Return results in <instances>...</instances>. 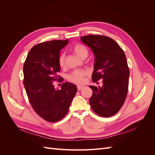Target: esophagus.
<instances>
[{
  "mask_svg": "<svg viewBox=\"0 0 155 155\" xmlns=\"http://www.w3.org/2000/svg\"><path fill=\"white\" fill-rule=\"evenodd\" d=\"M83 86H81V85H78L77 86V88H78V91H80V90H81L82 88H83Z\"/></svg>",
  "mask_w": 155,
  "mask_h": 155,
  "instance_id": "obj_1",
  "label": "esophagus"
}]
</instances>
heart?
I'll use <instances>...</instances> for the list:
<instances>
[{"instance_id":"obj_1","label":"heart","mask_w":155,"mask_h":155,"mask_svg":"<svg viewBox=\"0 0 155 155\" xmlns=\"http://www.w3.org/2000/svg\"><path fill=\"white\" fill-rule=\"evenodd\" d=\"M74 52L76 54L78 57L82 58L84 55H88V50L85 46L81 44H77L74 45L72 48ZM64 55L61 54L59 57L58 63L61 67H63L64 65ZM87 72L84 70H76L70 73L67 79L70 81L74 83H81L83 81V77L86 76Z\"/></svg>"}]
</instances>
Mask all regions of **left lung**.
I'll return each instance as SVG.
<instances>
[{
  "label": "left lung",
  "mask_w": 155,
  "mask_h": 155,
  "mask_svg": "<svg viewBox=\"0 0 155 155\" xmlns=\"http://www.w3.org/2000/svg\"><path fill=\"white\" fill-rule=\"evenodd\" d=\"M81 41L94 54L92 79H103V86L91 85L93 94L90 102L92 109L103 117L116 114L123 106L127 95L129 70L124 51L109 37L88 35Z\"/></svg>",
  "instance_id": "left-lung-1"
}]
</instances>
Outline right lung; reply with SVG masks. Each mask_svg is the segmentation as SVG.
Segmentation results:
<instances>
[{"instance_id": "1", "label": "right lung", "mask_w": 155, "mask_h": 155, "mask_svg": "<svg viewBox=\"0 0 155 155\" xmlns=\"http://www.w3.org/2000/svg\"><path fill=\"white\" fill-rule=\"evenodd\" d=\"M68 43V39L54 40L34 46L23 67V84L30 104L37 114L50 122L61 120L67 114L78 91L71 83H63L61 90L53 83L61 70L60 51Z\"/></svg>"}]
</instances>
